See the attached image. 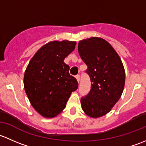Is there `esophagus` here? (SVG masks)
<instances>
[{
	"mask_svg": "<svg viewBox=\"0 0 146 146\" xmlns=\"http://www.w3.org/2000/svg\"><path fill=\"white\" fill-rule=\"evenodd\" d=\"M76 80H77V82L79 83V80H80V75H79V74L76 75Z\"/></svg>",
	"mask_w": 146,
	"mask_h": 146,
	"instance_id": "obj_1",
	"label": "esophagus"
}]
</instances>
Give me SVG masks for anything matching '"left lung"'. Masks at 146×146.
Listing matches in <instances>:
<instances>
[{"label":"left lung","instance_id":"8db88e82","mask_svg":"<svg viewBox=\"0 0 146 146\" xmlns=\"http://www.w3.org/2000/svg\"><path fill=\"white\" fill-rule=\"evenodd\" d=\"M78 51L88 68L90 92L81 98L86 115L98 118L106 115L122 94L125 72L119 56L103 38L91 37L80 40Z\"/></svg>","mask_w":146,"mask_h":146}]
</instances>
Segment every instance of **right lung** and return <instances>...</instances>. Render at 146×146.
<instances>
[{
    "mask_svg": "<svg viewBox=\"0 0 146 146\" xmlns=\"http://www.w3.org/2000/svg\"><path fill=\"white\" fill-rule=\"evenodd\" d=\"M76 42L54 40L37 51L24 76L25 92L33 108L44 117H55L65 108L72 92L78 88L64 60L74 50Z\"/></svg>",
    "mask_w": 146,
    "mask_h": 146,
    "instance_id": "obj_1",
    "label": "right lung"
}]
</instances>
